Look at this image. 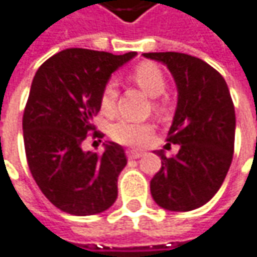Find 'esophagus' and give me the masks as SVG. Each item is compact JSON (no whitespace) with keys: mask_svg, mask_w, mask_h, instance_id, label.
<instances>
[{"mask_svg":"<svg viewBox=\"0 0 257 257\" xmlns=\"http://www.w3.org/2000/svg\"><path fill=\"white\" fill-rule=\"evenodd\" d=\"M126 156H128V159H140L143 156V151L141 150H128Z\"/></svg>","mask_w":257,"mask_h":257,"instance_id":"1","label":"esophagus"}]
</instances>
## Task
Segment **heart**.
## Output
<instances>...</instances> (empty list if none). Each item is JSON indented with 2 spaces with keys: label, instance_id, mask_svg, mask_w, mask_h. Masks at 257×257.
I'll list each match as a JSON object with an SVG mask.
<instances>
[{
  "label": "heart",
  "instance_id": "heart-1",
  "mask_svg": "<svg viewBox=\"0 0 257 257\" xmlns=\"http://www.w3.org/2000/svg\"><path fill=\"white\" fill-rule=\"evenodd\" d=\"M132 81L137 84L144 93H147L150 97L157 98L166 91V77L163 71L153 62H143L131 74ZM117 98V87L114 81H109L104 85L101 91V109L104 112H112ZM153 126L150 123H137L129 120H119L112 125L110 135L116 141L126 145H138L143 144L151 134Z\"/></svg>",
  "mask_w": 257,
  "mask_h": 257
}]
</instances>
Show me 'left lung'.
<instances>
[{"mask_svg":"<svg viewBox=\"0 0 257 257\" xmlns=\"http://www.w3.org/2000/svg\"><path fill=\"white\" fill-rule=\"evenodd\" d=\"M170 71L177 104L169 141L179 153L157 151L161 169L150 183L156 204L174 212L205 205L221 188L234 151L235 113L230 90L218 71L199 58L179 52L143 53Z\"/></svg>","mask_w":257,"mask_h":257,"instance_id":"obj_1","label":"left lung"}]
</instances>
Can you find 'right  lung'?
Wrapping results in <instances>:
<instances>
[{
	"label": "right lung",
	"instance_id": "obj_1",
	"mask_svg": "<svg viewBox=\"0 0 257 257\" xmlns=\"http://www.w3.org/2000/svg\"><path fill=\"white\" fill-rule=\"evenodd\" d=\"M135 56L65 49L43 62L32 81L23 114L26 157L42 193L64 212L94 215L117 198V177L128 163L123 147L106 141L97 154L83 143L94 129L104 85Z\"/></svg>",
	"mask_w": 257,
	"mask_h": 257
}]
</instances>
